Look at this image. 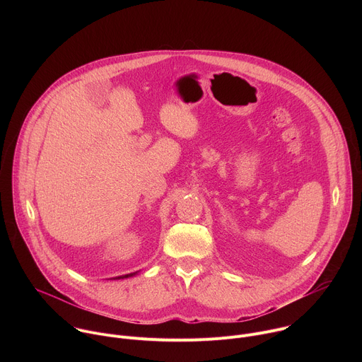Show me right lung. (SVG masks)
Returning a JSON list of instances; mask_svg holds the SVG:
<instances>
[{"instance_id":"right-lung-1","label":"right lung","mask_w":362,"mask_h":362,"mask_svg":"<svg viewBox=\"0 0 362 362\" xmlns=\"http://www.w3.org/2000/svg\"><path fill=\"white\" fill-rule=\"evenodd\" d=\"M137 272H133V274H127V275H123V276H116V278H113V279H124V278H129V276H133V275H136Z\"/></svg>"}]
</instances>
